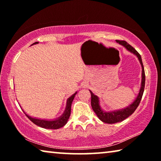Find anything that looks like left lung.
<instances>
[{
  "label": "left lung",
  "instance_id": "1",
  "mask_svg": "<svg viewBox=\"0 0 161 161\" xmlns=\"http://www.w3.org/2000/svg\"><path fill=\"white\" fill-rule=\"evenodd\" d=\"M116 42L119 43L120 45L124 46L127 50H129L131 53L134 54L135 55H136V57H137L138 60H139L141 63V67H142V76H141L142 79H141V85L139 93H138L136 99L134 100V102H133L131 104H130L129 107H127L126 108H123V109L108 111V112L103 111L102 108H101L99 105V97L96 96V95H94L93 94V92H92L90 90H89V92H90L91 93V97H92L91 104H92V109L94 110L95 114H97L98 118H99L101 121L104 122L106 124L118 123V122H121L122 121H124V119H126L129 116L131 115V114L134 112L136 108H137L138 105H139L141 98H142L143 92H144V87H145V81H146L145 72H144L143 64L142 59H141V57L140 55V54L138 53V52L132 47V46H130L129 43H127L126 41H124V40H116Z\"/></svg>",
  "mask_w": 161,
  "mask_h": 161
}]
</instances>
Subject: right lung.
I'll return each instance as SVG.
<instances>
[{
    "label": "right lung",
    "instance_id": "right-lung-1",
    "mask_svg": "<svg viewBox=\"0 0 161 161\" xmlns=\"http://www.w3.org/2000/svg\"><path fill=\"white\" fill-rule=\"evenodd\" d=\"M38 42H36L33 43L32 45L37 44ZM77 92H75V93L72 95L69 98H68L67 101V105L66 108H65V110L64 113L62 114L61 116H59V118L54 119V120H46V119H36V118H32V117L28 116L25 111H23V112L25 114L27 117L31 120L32 123L37 125L38 126H40L42 128H44V129H58L59 128H62L64 126L65 124H67V122L69 119L70 114H71V106H72V101L74 99L76 94Z\"/></svg>",
    "mask_w": 161,
    "mask_h": 161
}]
</instances>
